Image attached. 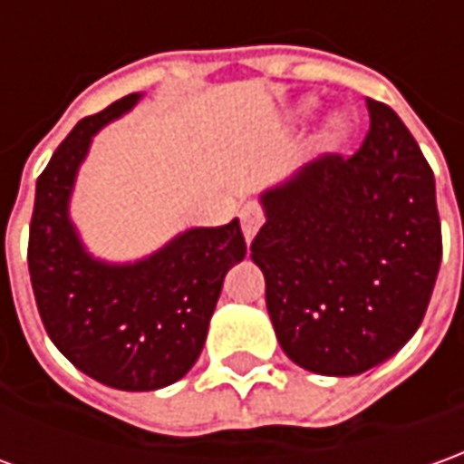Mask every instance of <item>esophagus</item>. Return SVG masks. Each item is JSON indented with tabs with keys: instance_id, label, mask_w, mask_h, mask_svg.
I'll return each instance as SVG.
<instances>
[{
	"instance_id": "34e87169",
	"label": "esophagus",
	"mask_w": 464,
	"mask_h": 464,
	"mask_svg": "<svg viewBox=\"0 0 464 464\" xmlns=\"http://www.w3.org/2000/svg\"><path fill=\"white\" fill-rule=\"evenodd\" d=\"M261 223H264V210L256 203H246L241 208V228H244L246 241H254V236L261 228Z\"/></svg>"
}]
</instances>
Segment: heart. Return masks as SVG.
I'll use <instances>...</instances> for the list:
<instances>
[{"label": "heart", "mask_w": 464, "mask_h": 464, "mask_svg": "<svg viewBox=\"0 0 464 464\" xmlns=\"http://www.w3.org/2000/svg\"><path fill=\"white\" fill-rule=\"evenodd\" d=\"M302 113H310L314 109V99H304L302 101ZM353 134V119L348 113H335V116H330V121L324 124L323 131V140L324 144H330V147H340V144H345V141L351 140Z\"/></svg>", "instance_id": "1"}]
</instances>
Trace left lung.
Instances as JSON below:
<instances>
[{
	"instance_id": "8db88e82",
	"label": "left lung",
	"mask_w": 464,
	"mask_h": 464,
	"mask_svg": "<svg viewBox=\"0 0 464 464\" xmlns=\"http://www.w3.org/2000/svg\"><path fill=\"white\" fill-rule=\"evenodd\" d=\"M365 106L361 150L323 154L264 192L251 244L282 351L320 376H358L401 351L442 261L430 162L391 106Z\"/></svg>"
}]
</instances>
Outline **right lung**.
<instances>
[{"mask_svg":"<svg viewBox=\"0 0 464 464\" xmlns=\"http://www.w3.org/2000/svg\"><path fill=\"white\" fill-rule=\"evenodd\" d=\"M140 93L86 116L37 178L27 266L47 335L71 363L103 386L154 391L190 371L206 345L223 279L246 256L238 218L190 228L134 264L93 258L68 203L91 140Z\"/></svg>","mask_w":464,"mask_h":464,"instance_id":"add662e5","label":"right lung"}]
</instances>
